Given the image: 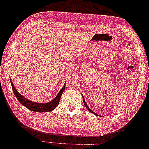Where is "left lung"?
<instances>
[{
	"label": "left lung",
	"mask_w": 149,
	"mask_h": 149,
	"mask_svg": "<svg viewBox=\"0 0 149 149\" xmlns=\"http://www.w3.org/2000/svg\"><path fill=\"white\" fill-rule=\"evenodd\" d=\"M83 103H84V105H85V107H86V109H88V111H90V112L91 113H94V114H95V115H97V114H96V113H94L93 111H92L91 110V109H90V108H89L88 107V105H87V104H86V102H85V100H84V97H83ZM98 116V115H97Z\"/></svg>",
	"instance_id": "obj_1"
}]
</instances>
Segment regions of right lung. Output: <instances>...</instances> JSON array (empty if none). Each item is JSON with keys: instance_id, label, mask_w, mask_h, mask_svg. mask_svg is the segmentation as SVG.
<instances>
[{"instance_id": "1", "label": "right lung", "mask_w": 149, "mask_h": 149, "mask_svg": "<svg viewBox=\"0 0 149 149\" xmlns=\"http://www.w3.org/2000/svg\"><path fill=\"white\" fill-rule=\"evenodd\" d=\"M11 81V85H12V88H13V92H14L15 97L16 98L19 100V102L21 103L22 105L24 106L26 108L29 109L31 111H33L36 112H49L51 111L54 110L56 107H57L58 104H59V101H60V98L62 93L64 92L65 88H66V83L64 85V86L62 87V88L61 89V90L59 91L58 95L56 96L54 100L51 101V102H47V103L43 104V103H36V102H33L31 101H29L27 100L26 98H25L24 97H23L20 93H19L17 90H16L15 87L13 85V82Z\"/></svg>"}]
</instances>
